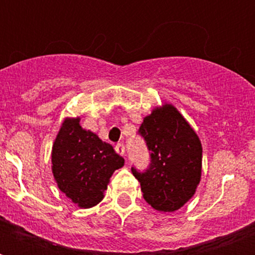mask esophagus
<instances>
[{
  "label": "esophagus",
  "instance_id": "34e87169",
  "mask_svg": "<svg viewBox=\"0 0 255 255\" xmlns=\"http://www.w3.org/2000/svg\"><path fill=\"white\" fill-rule=\"evenodd\" d=\"M115 149H116V152H118V153H119V155H122V156H124V153H126V147H124L123 143L116 144Z\"/></svg>",
  "mask_w": 255,
  "mask_h": 255
}]
</instances>
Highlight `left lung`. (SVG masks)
<instances>
[{"label": "left lung", "instance_id": "left-lung-1", "mask_svg": "<svg viewBox=\"0 0 255 255\" xmlns=\"http://www.w3.org/2000/svg\"><path fill=\"white\" fill-rule=\"evenodd\" d=\"M139 135L151 163L144 172L132 167L144 200L159 212H174L189 201L201 178L202 147L184 116L165 104L144 118Z\"/></svg>", "mask_w": 255, "mask_h": 255}]
</instances>
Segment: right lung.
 <instances>
[{
	"label": "right lung",
	"instance_id": "add662e5",
	"mask_svg": "<svg viewBox=\"0 0 255 255\" xmlns=\"http://www.w3.org/2000/svg\"><path fill=\"white\" fill-rule=\"evenodd\" d=\"M77 119H65L51 152L58 188L79 208H91L103 200L110 177L124 165L111 144L86 131Z\"/></svg>",
	"mask_w": 255,
	"mask_h": 255
}]
</instances>
